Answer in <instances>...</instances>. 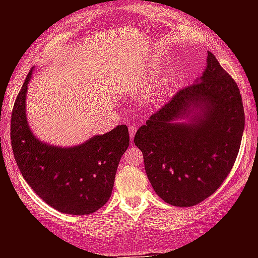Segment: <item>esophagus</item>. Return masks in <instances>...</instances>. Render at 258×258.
Instances as JSON below:
<instances>
[{
    "label": "esophagus",
    "instance_id": "esophagus-1",
    "mask_svg": "<svg viewBox=\"0 0 258 258\" xmlns=\"http://www.w3.org/2000/svg\"><path fill=\"white\" fill-rule=\"evenodd\" d=\"M136 132H137V127L134 126V125H131V126H129V133H131L132 140H133V137H134V134H136Z\"/></svg>",
    "mask_w": 258,
    "mask_h": 258
}]
</instances>
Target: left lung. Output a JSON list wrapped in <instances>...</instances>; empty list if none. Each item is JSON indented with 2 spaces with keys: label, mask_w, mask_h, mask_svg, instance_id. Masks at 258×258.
Masks as SVG:
<instances>
[{
  "label": "left lung",
  "mask_w": 258,
  "mask_h": 258,
  "mask_svg": "<svg viewBox=\"0 0 258 258\" xmlns=\"http://www.w3.org/2000/svg\"><path fill=\"white\" fill-rule=\"evenodd\" d=\"M244 131L236 83L208 52L202 76L179 90L137 131L155 192L174 207H192L216 192L235 163Z\"/></svg>",
  "instance_id": "left-lung-1"
}]
</instances>
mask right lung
Returning <instances> with one entry per match:
<instances>
[{
    "instance_id": "obj_1",
    "label": "right lung",
    "mask_w": 258,
    "mask_h": 258,
    "mask_svg": "<svg viewBox=\"0 0 258 258\" xmlns=\"http://www.w3.org/2000/svg\"><path fill=\"white\" fill-rule=\"evenodd\" d=\"M32 71L11 115V147L23 178L46 204L67 214H90L108 202L120 159L129 146L126 125H118L74 147L41 142L27 121L26 98Z\"/></svg>"
}]
</instances>
